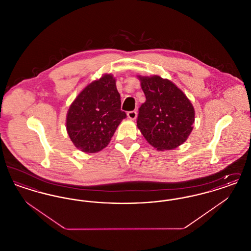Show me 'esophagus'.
<instances>
[{
    "mask_svg": "<svg viewBox=\"0 0 251 251\" xmlns=\"http://www.w3.org/2000/svg\"><path fill=\"white\" fill-rule=\"evenodd\" d=\"M128 118L130 119V120H135L136 119V116H137V113H136V111H130V112H128Z\"/></svg>",
    "mask_w": 251,
    "mask_h": 251,
    "instance_id": "1",
    "label": "esophagus"
}]
</instances>
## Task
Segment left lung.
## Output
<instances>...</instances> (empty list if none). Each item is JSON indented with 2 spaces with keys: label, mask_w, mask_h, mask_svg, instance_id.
Listing matches in <instances>:
<instances>
[{
  "label": "left lung",
  "mask_w": 251,
  "mask_h": 251,
  "mask_svg": "<svg viewBox=\"0 0 251 251\" xmlns=\"http://www.w3.org/2000/svg\"><path fill=\"white\" fill-rule=\"evenodd\" d=\"M146 96L139 108L137 127L158 151L173 150L193 130L195 110L188 98L171 81L160 76H138Z\"/></svg>",
  "instance_id": "8db88e82"
}]
</instances>
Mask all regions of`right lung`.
I'll use <instances>...</instances> for the list:
<instances>
[{"label":"right lung","instance_id":"1","mask_svg":"<svg viewBox=\"0 0 251 251\" xmlns=\"http://www.w3.org/2000/svg\"><path fill=\"white\" fill-rule=\"evenodd\" d=\"M120 107V95L113 75L105 74L88 84L67 114V131L72 143L87 153L104 149L127 117Z\"/></svg>","mask_w":251,"mask_h":251}]
</instances>
